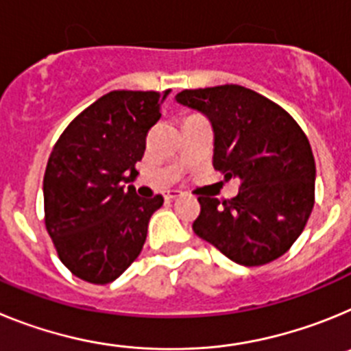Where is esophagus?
<instances>
[{"label": "esophagus", "instance_id": "esophagus-1", "mask_svg": "<svg viewBox=\"0 0 351 351\" xmlns=\"http://www.w3.org/2000/svg\"><path fill=\"white\" fill-rule=\"evenodd\" d=\"M163 197H165V200H176V198L182 197V191H179V190H169L165 195H163Z\"/></svg>", "mask_w": 351, "mask_h": 351}]
</instances>
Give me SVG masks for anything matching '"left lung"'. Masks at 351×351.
I'll list each match as a JSON object with an SVG mask.
<instances>
[{"mask_svg":"<svg viewBox=\"0 0 351 351\" xmlns=\"http://www.w3.org/2000/svg\"><path fill=\"white\" fill-rule=\"evenodd\" d=\"M176 100L210 121L214 169L241 181L230 200L198 197L193 232L246 267L280 258L315 206L316 165L306 133L285 108L237 84L184 89Z\"/></svg>","mask_w":351,"mask_h":351,"instance_id":"1","label":"left lung"}]
</instances>
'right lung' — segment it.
I'll use <instances>...</instances> for the list:
<instances>
[{
    "label": "right lung",
    "mask_w": 351,
    "mask_h": 351,
    "mask_svg": "<svg viewBox=\"0 0 351 351\" xmlns=\"http://www.w3.org/2000/svg\"><path fill=\"white\" fill-rule=\"evenodd\" d=\"M169 91H110L56 142L43 176L45 228L73 276L93 285L119 278L141 255L163 197L142 198L137 178L145 137Z\"/></svg>",
    "instance_id": "right-lung-1"
}]
</instances>
